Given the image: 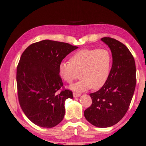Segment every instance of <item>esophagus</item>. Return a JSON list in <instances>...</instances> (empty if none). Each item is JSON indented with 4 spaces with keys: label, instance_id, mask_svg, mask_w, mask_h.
<instances>
[{
    "label": "esophagus",
    "instance_id": "1",
    "mask_svg": "<svg viewBox=\"0 0 146 146\" xmlns=\"http://www.w3.org/2000/svg\"><path fill=\"white\" fill-rule=\"evenodd\" d=\"M73 96L74 98H79L80 96V94L79 93H76V92H73Z\"/></svg>",
    "mask_w": 146,
    "mask_h": 146
}]
</instances>
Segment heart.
<instances>
[{
    "mask_svg": "<svg viewBox=\"0 0 146 146\" xmlns=\"http://www.w3.org/2000/svg\"><path fill=\"white\" fill-rule=\"evenodd\" d=\"M112 57L106 48H84L74 54L70 62H61L58 73L65 82L71 83L80 72V80L72 84L70 88L77 92L84 91L92 87L98 89L108 79L111 67Z\"/></svg>",
    "mask_w": 146,
    "mask_h": 146,
    "instance_id": "obj_1",
    "label": "heart"
}]
</instances>
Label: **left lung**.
<instances>
[{"label":"left lung","mask_w":146,"mask_h":146,"mask_svg":"<svg viewBox=\"0 0 146 146\" xmlns=\"http://www.w3.org/2000/svg\"><path fill=\"white\" fill-rule=\"evenodd\" d=\"M101 40L111 50L112 66L104 86L89 94L92 103L84 116L93 125L104 128L117 124L127 112L136 84V69L134 57L124 44L111 37Z\"/></svg>","instance_id":"1"}]
</instances>
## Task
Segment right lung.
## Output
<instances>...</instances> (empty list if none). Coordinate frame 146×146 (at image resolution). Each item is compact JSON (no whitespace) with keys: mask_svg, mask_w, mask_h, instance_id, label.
I'll return each instance as SVG.
<instances>
[{"mask_svg":"<svg viewBox=\"0 0 146 146\" xmlns=\"http://www.w3.org/2000/svg\"><path fill=\"white\" fill-rule=\"evenodd\" d=\"M78 48L68 43L44 40L30 45L22 53L17 68L20 106L31 121L52 128L62 121L65 101L72 92L59 91L63 82L58 67L71 52Z\"/></svg>","mask_w":146,"mask_h":146,"instance_id":"obj_1","label":"right lung"}]
</instances>
